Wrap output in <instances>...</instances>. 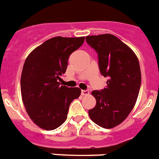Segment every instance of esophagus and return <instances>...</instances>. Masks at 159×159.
Returning a JSON list of instances; mask_svg holds the SVG:
<instances>
[{
	"instance_id": "esophagus-1",
	"label": "esophagus",
	"mask_w": 159,
	"mask_h": 159,
	"mask_svg": "<svg viewBox=\"0 0 159 159\" xmlns=\"http://www.w3.org/2000/svg\"><path fill=\"white\" fill-rule=\"evenodd\" d=\"M81 94H82V95H89V92H88V90H82Z\"/></svg>"
}]
</instances>
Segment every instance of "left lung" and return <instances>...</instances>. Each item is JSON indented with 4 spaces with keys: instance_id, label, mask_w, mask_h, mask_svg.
<instances>
[{
    "instance_id": "left-lung-1",
    "label": "left lung",
    "mask_w": 159,
    "mask_h": 159,
    "mask_svg": "<svg viewBox=\"0 0 159 159\" xmlns=\"http://www.w3.org/2000/svg\"><path fill=\"white\" fill-rule=\"evenodd\" d=\"M86 40L98 53L101 74L109 78L106 88L92 92L96 105L88 114L99 127L113 128L135 105L141 85L139 62L133 50L114 35L88 36Z\"/></svg>"
}]
</instances>
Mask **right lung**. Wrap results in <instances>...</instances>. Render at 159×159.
<instances>
[{
	"label": "right lung",
	"mask_w": 159,
	"mask_h": 159,
	"mask_svg": "<svg viewBox=\"0 0 159 159\" xmlns=\"http://www.w3.org/2000/svg\"><path fill=\"white\" fill-rule=\"evenodd\" d=\"M85 37L56 36L30 52L20 78L22 101L32 121L43 130L57 129L67 119L71 102L81 94L79 88L58 82L67 69L70 55Z\"/></svg>",
	"instance_id": "right-lung-1"
}]
</instances>
